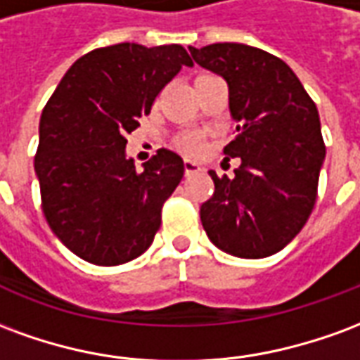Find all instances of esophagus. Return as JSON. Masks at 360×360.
Wrapping results in <instances>:
<instances>
[{
  "label": "esophagus",
  "mask_w": 360,
  "mask_h": 360,
  "mask_svg": "<svg viewBox=\"0 0 360 360\" xmlns=\"http://www.w3.org/2000/svg\"><path fill=\"white\" fill-rule=\"evenodd\" d=\"M202 169V165L196 164V162H193V160H185V173L187 175H193V173H198Z\"/></svg>",
  "instance_id": "obj_1"
}]
</instances>
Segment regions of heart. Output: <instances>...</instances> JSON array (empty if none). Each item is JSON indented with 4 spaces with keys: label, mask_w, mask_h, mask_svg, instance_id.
<instances>
[{
    "label": "heart",
    "mask_w": 360,
    "mask_h": 360,
    "mask_svg": "<svg viewBox=\"0 0 360 360\" xmlns=\"http://www.w3.org/2000/svg\"><path fill=\"white\" fill-rule=\"evenodd\" d=\"M175 144H177V148H179L181 152H185V154H188V156H198V154L204 150L202 136H200L198 133H195V131H188V133L179 134Z\"/></svg>",
    "instance_id": "b5f03b06"
}]
</instances>
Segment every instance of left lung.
I'll use <instances>...</instances> for the list:
<instances>
[{
	"instance_id": "1",
	"label": "left lung",
	"mask_w": 360,
	"mask_h": 360,
	"mask_svg": "<svg viewBox=\"0 0 360 360\" xmlns=\"http://www.w3.org/2000/svg\"><path fill=\"white\" fill-rule=\"evenodd\" d=\"M188 51L226 79L237 136L224 154L241 158L233 179L210 172L216 191L200 206L204 231L233 257L276 255L301 231L316 202L326 158L316 103L285 61L268 51L235 42Z\"/></svg>"
}]
</instances>
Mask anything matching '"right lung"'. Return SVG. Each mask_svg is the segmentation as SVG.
I'll use <instances>...</instances> for the list:
<instances>
[{
  "instance_id": "1",
  "label": "right lung",
  "mask_w": 360,
  "mask_h": 360,
  "mask_svg": "<svg viewBox=\"0 0 360 360\" xmlns=\"http://www.w3.org/2000/svg\"><path fill=\"white\" fill-rule=\"evenodd\" d=\"M183 65L193 61L179 44L98 48L75 61L44 108L34 158L44 216L90 264L141 257L160 229L162 206L185 173L183 158L160 148L136 172L125 136Z\"/></svg>"
}]
</instances>
